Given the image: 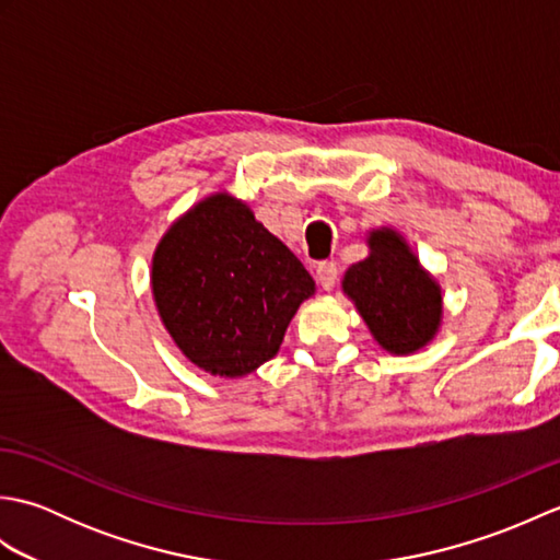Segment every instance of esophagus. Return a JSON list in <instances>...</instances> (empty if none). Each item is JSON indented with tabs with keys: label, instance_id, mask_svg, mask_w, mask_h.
<instances>
[{
	"label": "esophagus",
	"instance_id": "1",
	"mask_svg": "<svg viewBox=\"0 0 560 560\" xmlns=\"http://www.w3.org/2000/svg\"><path fill=\"white\" fill-rule=\"evenodd\" d=\"M315 273H317L319 287H323L325 291L335 289V283H337V279H339V267L335 265V261H319Z\"/></svg>",
	"mask_w": 560,
	"mask_h": 560
}]
</instances>
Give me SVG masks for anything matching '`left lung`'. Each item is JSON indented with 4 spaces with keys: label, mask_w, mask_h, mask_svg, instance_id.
Listing matches in <instances>:
<instances>
[{
    "label": "left lung",
    "mask_w": 560,
    "mask_h": 560,
    "mask_svg": "<svg viewBox=\"0 0 560 560\" xmlns=\"http://www.w3.org/2000/svg\"><path fill=\"white\" fill-rule=\"evenodd\" d=\"M371 255L343 273L341 289L359 307L375 341L389 353H413L438 335L443 293L407 241L392 229L368 235Z\"/></svg>",
    "instance_id": "1"
}]
</instances>
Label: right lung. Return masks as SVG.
Listing matches in <instances>:
<instances>
[{
  "label": "right lung",
  "instance_id": "1",
  "mask_svg": "<svg viewBox=\"0 0 560 560\" xmlns=\"http://www.w3.org/2000/svg\"><path fill=\"white\" fill-rule=\"evenodd\" d=\"M151 291L189 361L211 375L243 377L277 355L315 281L247 205L217 192L161 237Z\"/></svg>",
  "mask_w": 560,
  "mask_h": 560
}]
</instances>
